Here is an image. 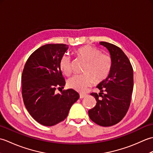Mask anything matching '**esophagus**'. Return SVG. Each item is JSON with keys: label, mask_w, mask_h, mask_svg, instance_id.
Masks as SVG:
<instances>
[{"label": "esophagus", "mask_w": 153, "mask_h": 153, "mask_svg": "<svg viewBox=\"0 0 153 153\" xmlns=\"http://www.w3.org/2000/svg\"><path fill=\"white\" fill-rule=\"evenodd\" d=\"M87 97L86 94H80V95H79V98L80 99H83V98H85V97Z\"/></svg>", "instance_id": "esophagus-1"}]
</instances>
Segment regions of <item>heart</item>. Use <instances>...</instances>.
<instances>
[{
  "mask_svg": "<svg viewBox=\"0 0 153 153\" xmlns=\"http://www.w3.org/2000/svg\"><path fill=\"white\" fill-rule=\"evenodd\" d=\"M77 57L85 62L82 75H75L68 80V86L78 91H84L94 82L98 84L104 82L110 73L112 59L109 55L101 53L98 48L85 45L75 51ZM59 66L62 71L66 76L71 74L72 70L70 58L64 54L61 58Z\"/></svg>",
  "mask_w": 153,
  "mask_h": 153,
  "instance_id": "obj_1",
  "label": "heart"
}]
</instances>
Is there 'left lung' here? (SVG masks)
I'll return each mask as SVG.
<instances>
[{
    "mask_svg": "<svg viewBox=\"0 0 153 153\" xmlns=\"http://www.w3.org/2000/svg\"><path fill=\"white\" fill-rule=\"evenodd\" d=\"M99 44L108 50L112 68L108 77L97 86L100 93H91L97 104L88 112L93 122L108 127L121 121L128 112L134 88V71L121 48L107 42L101 41Z\"/></svg>",
    "mask_w": 153,
    "mask_h": 153,
    "instance_id": "left-lung-1",
    "label": "left lung"
}]
</instances>
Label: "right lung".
Here are the masks:
<instances>
[{
  "mask_svg": "<svg viewBox=\"0 0 153 153\" xmlns=\"http://www.w3.org/2000/svg\"><path fill=\"white\" fill-rule=\"evenodd\" d=\"M68 45L47 44L29 57L22 72V97L25 108L34 120L45 126L63 121L79 95L72 89L61 91L66 84L59 62Z\"/></svg>",
  "mask_w": 153,
  "mask_h": 153,
  "instance_id": "1",
  "label": "right lung"
}]
</instances>
